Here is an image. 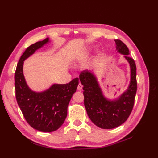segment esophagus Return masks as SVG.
I'll return each instance as SVG.
<instances>
[{"mask_svg": "<svg viewBox=\"0 0 158 158\" xmlns=\"http://www.w3.org/2000/svg\"><path fill=\"white\" fill-rule=\"evenodd\" d=\"M82 87H83V85H82V84H80V83H79L78 84V87H77V89H78V90H81L82 89Z\"/></svg>", "mask_w": 158, "mask_h": 158, "instance_id": "34e87169", "label": "esophagus"}]
</instances>
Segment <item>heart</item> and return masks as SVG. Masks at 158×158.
Returning a JSON list of instances; mask_svg holds the SVG:
<instances>
[{
    "label": "heart",
    "instance_id": "b5f03b06",
    "mask_svg": "<svg viewBox=\"0 0 158 158\" xmlns=\"http://www.w3.org/2000/svg\"><path fill=\"white\" fill-rule=\"evenodd\" d=\"M90 51H91L90 48L85 49L82 53V56H82V58H84V57H85L87 55H88V54L90 52Z\"/></svg>",
    "mask_w": 158,
    "mask_h": 158
}]
</instances>
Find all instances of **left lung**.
Listing matches in <instances>:
<instances>
[{
  "instance_id": "1",
  "label": "left lung",
  "mask_w": 158,
  "mask_h": 158,
  "mask_svg": "<svg viewBox=\"0 0 158 158\" xmlns=\"http://www.w3.org/2000/svg\"><path fill=\"white\" fill-rule=\"evenodd\" d=\"M114 41L116 50L124 55L131 67L130 84L120 97L113 100L105 97L96 77L91 72L84 70L79 76L84 85V106L88 115L95 125L103 129L116 128L127 120L132 112L137 90L135 62L129 56V50L123 41L119 40Z\"/></svg>"
}]
</instances>
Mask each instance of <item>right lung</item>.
I'll return each instance as SVG.
<instances>
[{"label": "right lung", "mask_w": 158, "mask_h": 158, "mask_svg": "<svg viewBox=\"0 0 158 158\" xmlns=\"http://www.w3.org/2000/svg\"><path fill=\"white\" fill-rule=\"evenodd\" d=\"M49 42L46 38L28 47L18 61L14 76L16 98L23 117L32 128L44 132L55 131L63 125L69 103L79 83L76 78L66 84H52L41 92L28 87L23 74V61Z\"/></svg>", "instance_id": "add662e5"}]
</instances>
